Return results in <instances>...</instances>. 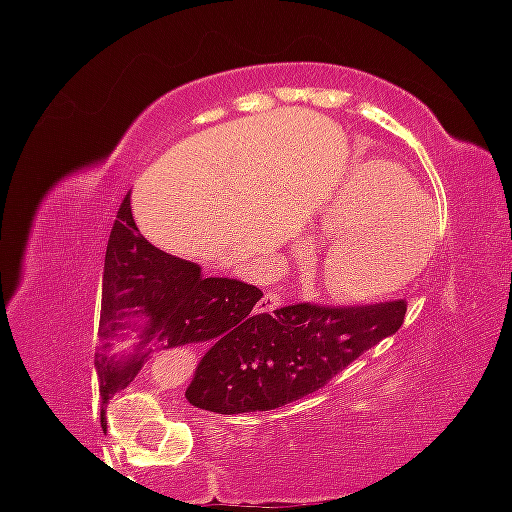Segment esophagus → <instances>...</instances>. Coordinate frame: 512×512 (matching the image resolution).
<instances>
[{"label":"esophagus","instance_id":"obj_1","mask_svg":"<svg viewBox=\"0 0 512 512\" xmlns=\"http://www.w3.org/2000/svg\"><path fill=\"white\" fill-rule=\"evenodd\" d=\"M281 305V296L279 293H272L269 291L267 296L262 298V303H260V310H264V313H272V310H276Z\"/></svg>","mask_w":512,"mask_h":512}]
</instances>
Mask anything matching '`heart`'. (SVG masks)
I'll use <instances>...</instances> for the list:
<instances>
[{
  "instance_id": "obj_1",
  "label": "heart",
  "mask_w": 512,
  "mask_h": 512,
  "mask_svg": "<svg viewBox=\"0 0 512 512\" xmlns=\"http://www.w3.org/2000/svg\"><path fill=\"white\" fill-rule=\"evenodd\" d=\"M330 238L317 269L337 301L370 303L411 284L438 248V214L404 168L366 161L349 170L310 223Z\"/></svg>"
}]
</instances>
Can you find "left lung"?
<instances>
[{
    "mask_svg": "<svg viewBox=\"0 0 512 512\" xmlns=\"http://www.w3.org/2000/svg\"><path fill=\"white\" fill-rule=\"evenodd\" d=\"M404 313V301L354 308L298 303L264 313L243 342L204 354L185 397L216 414L284 407L313 395L363 351L395 334Z\"/></svg>",
    "mask_w": 512,
    "mask_h": 512,
    "instance_id": "left-lung-1",
    "label": "left lung"
}]
</instances>
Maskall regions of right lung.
<instances>
[{"mask_svg": "<svg viewBox=\"0 0 512 512\" xmlns=\"http://www.w3.org/2000/svg\"><path fill=\"white\" fill-rule=\"evenodd\" d=\"M257 286L226 276H204L202 267L151 245L134 223L129 195L120 204L110 233L101 293V351L96 354L103 404L137 378L154 351L207 344L209 351L243 342L255 330ZM125 329L140 344L129 355L109 354ZM207 351V354H209Z\"/></svg>", "mask_w": 512, "mask_h": 512, "instance_id": "add662e5", "label": "right lung"}]
</instances>
